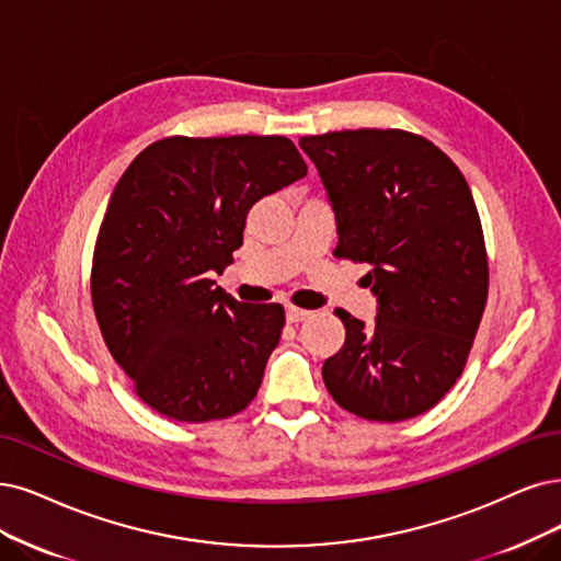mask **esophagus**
<instances>
[{
	"instance_id": "34e87169",
	"label": "esophagus",
	"mask_w": 561,
	"mask_h": 561,
	"mask_svg": "<svg viewBox=\"0 0 561 561\" xmlns=\"http://www.w3.org/2000/svg\"><path fill=\"white\" fill-rule=\"evenodd\" d=\"M307 317H309L307 309H300V307H294V305L286 307V321H288V323H300V321H305Z\"/></svg>"
}]
</instances>
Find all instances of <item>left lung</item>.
Masks as SVG:
<instances>
[{
  "label": "left lung",
  "mask_w": 561,
  "mask_h": 561,
  "mask_svg": "<svg viewBox=\"0 0 561 561\" xmlns=\"http://www.w3.org/2000/svg\"><path fill=\"white\" fill-rule=\"evenodd\" d=\"M337 221L335 256L369 263L365 325L335 309L344 346L323 363L333 400L398 423L437 404L467 365L488 300V254L465 175L434 142L402 129L302 136Z\"/></svg>",
  "instance_id": "8db88e82"
}]
</instances>
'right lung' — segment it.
Wrapping results in <instances>:
<instances>
[{"label":"right lung","instance_id":"obj_1","mask_svg":"<svg viewBox=\"0 0 561 561\" xmlns=\"http://www.w3.org/2000/svg\"><path fill=\"white\" fill-rule=\"evenodd\" d=\"M305 175L284 136H171L119 178L94 247L92 305L111 356L161 416L221 421L256 398L284 307L238 302L210 275L233 261L252 205Z\"/></svg>","mask_w":561,"mask_h":561}]
</instances>
